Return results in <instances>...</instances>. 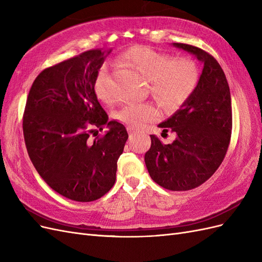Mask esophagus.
<instances>
[{
    "label": "esophagus",
    "mask_w": 262,
    "mask_h": 262,
    "mask_svg": "<svg viewBox=\"0 0 262 262\" xmlns=\"http://www.w3.org/2000/svg\"><path fill=\"white\" fill-rule=\"evenodd\" d=\"M128 130H129V134H130V137L136 136V134H138V133H139V131H138V130L133 129V128H129Z\"/></svg>",
    "instance_id": "34e87169"
}]
</instances>
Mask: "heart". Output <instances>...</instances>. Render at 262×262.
I'll use <instances>...</instances> for the list:
<instances>
[{
    "mask_svg": "<svg viewBox=\"0 0 262 262\" xmlns=\"http://www.w3.org/2000/svg\"><path fill=\"white\" fill-rule=\"evenodd\" d=\"M122 58L147 78L153 96L166 109L179 108L191 96L199 82V69L191 59H173L149 47H133L123 53ZM93 90L102 101L114 99L106 66L98 69ZM157 116V109L150 102H129L117 114L119 120L132 128H139Z\"/></svg>",
    "mask_w": 262,
    "mask_h": 262,
    "instance_id": "obj_1",
    "label": "heart"
}]
</instances>
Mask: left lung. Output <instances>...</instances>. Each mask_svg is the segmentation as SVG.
<instances>
[{"label":"left lung","mask_w":262,"mask_h":262,"mask_svg":"<svg viewBox=\"0 0 262 262\" xmlns=\"http://www.w3.org/2000/svg\"><path fill=\"white\" fill-rule=\"evenodd\" d=\"M203 63L194 92L179 110L158 124L176 140L163 144L150 136L144 160L150 178L171 191H187L207 181L223 162L232 136V100L219 62L198 47L175 42Z\"/></svg>","instance_id":"left-lung-1"}]
</instances>
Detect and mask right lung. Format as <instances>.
Instances as JSON below:
<instances>
[{"label": "right lung", "mask_w": 262, "mask_h": 262, "mask_svg": "<svg viewBox=\"0 0 262 262\" xmlns=\"http://www.w3.org/2000/svg\"><path fill=\"white\" fill-rule=\"evenodd\" d=\"M104 53L89 50L45 69L31 85L23 117L36 170L54 191L78 202L97 200L113 188L129 137L122 123L108 120L93 90ZM104 126L107 133L97 137Z\"/></svg>", "instance_id": "right-lung-1"}]
</instances>
